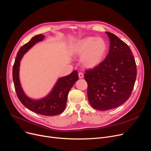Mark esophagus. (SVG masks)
Instances as JSON below:
<instances>
[{"mask_svg":"<svg viewBox=\"0 0 151 151\" xmlns=\"http://www.w3.org/2000/svg\"><path fill=\"white\" fill-rule=\"evenodd\" d=\"M78 76H79V78H83L84 77V75L83 73H81V72H80L79 73H78Z\"/></svg>","mask_w":151,"mask_h":151,"instance_id":"34e87169","label":"esophagus"}]
</instances>
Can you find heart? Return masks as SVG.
I'll return each instance as SVG.
<instances>
[{
    "label": "heart",
    "instance_id": "heart-1",
    "mask_svg": "<svg viewBox=\"0 0 151 151\" xmlns=\"http://www.w3.org/2000/svg\"><path fill=\"white\" fill-rule=\"evenodd\" d=\"M107 50V44L103 39L86 37L75 42L71 48V53L81 56V62L84 67L93 68L102 62Z\"/></svg>",
    "mask_w": 151,
    "mask_h": 151
}]
</instances>
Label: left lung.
<instances>
[{"label":"left lung","instance_id":"8db88e82","mask_svg":"<svg viewBox=\"0 0 151 151\" xmlns=\"http://www.w3.org/2000/svg\"><path fill=\"white\" fill-rule=\"evenodd\" d=\"M110 40L104 60L86 71L88 98L91 106L107 110L125 102L132 93L137 75L136 65L128 45L116 35L106 32Z\"/></svg>","mask_w":151,"mask_h":151}]
</instances>
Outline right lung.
Returning <instances> with one entry per match:
<instances>
[{
    "instance_id": "right-lung-1",
    "label": "right lung",
    "mask_w": 151,
    "mask_h": 151,
    "mask_svg": "<svg viewBox=\"0 0 151 151\" xmlns=\"http://www.w3.org/2000/svg\"><path fill=\"white\" fill-rule=\"evenodd\" d=\"M44 38V36L42 34L36 35L19 49L13 67V80L17 95L23 106L33 112L45 116H53L60 114L64 111L66 107L68 94L78 81V74L76 70H74L70 75L60 78L50 93L41 99L33 100L24 94L19 79L20 60L26 52L36 43L42 41Z\"/></svg>"
}]
</instances>
